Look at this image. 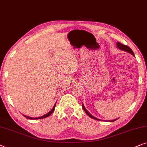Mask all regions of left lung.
<instances>
[{"label":"left lung","instance_id":"8db88e82","mask_svg":"<svg viewBox=\"0 0 147 147\" xmlns=\"http://www.w3.org/2000/svg\"><path fill=\"white\" fill-rule=\"evenodd\" d=\"M117 48H119L121 50H124V51H125V52H127L130 53V54L133 55V56H135V55H134V53L133 52V50H132L131 49L129 48L128 46L124 45V44H122L121 43H120V42H117ZM82 108H83V109H84V111L86 113V114L88 115L89 117H91V119H95V120H100V119H97L96 117H93V115H91L89 113L88 111H87V109H86V108H85L84 104H82ZM116 120L117 119H114V120H112V121L111 120H109V121H109V122H113V121H116Z\"/></svg>","mask_w":147,"mask_h":147}]
</instances>
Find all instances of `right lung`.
Returning a JSON list of instances; mask_svg holds the SVG:
<instances>
[{
    "label": "right lung",
    "instance_id": "right-lung-1",
    "mask_svg": "<svg viewBox=\"0 0 147 147\" xmlns=\"http://www.w3.org/2000/svg\"><path fill=\"white\" fill-rule=\"evenodd\" d=\"M56 103H55V105H54V107L52 108V109L50 111V112H48L47 114H46V115H43V116H41V117H35V118H34V117H28V116H26V115H24V117H25L26 118H27V119H44V118H46V117H48V116H50L51 114L54 111V109H55V107H56Z\"/></svg>",
    "mask_w": 147,
    "mask_h": 147
}]
</instances>
